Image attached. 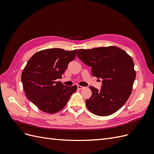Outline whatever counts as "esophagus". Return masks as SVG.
<instances>
[{
  "mask_svg": "<svg viewBox=\"0 0 154 154\" xmlns=\"http://www.w3.org/2000/svg\"><path fill=\"white\" fill-rule=\"evenodd\" d=\"M77 87H78V89H80V90L83 89V88H85L84 87H83V86H81V85H78V86H77Z\"/></svg>",
  "mask_w": 154,
  "mask_h": 154,
  "instance_id": "esophagus-1",
  "label": "esophagus"
}]
</instances>
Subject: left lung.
Masks as SVG:
<instances>
[{
    "instance_id": "left-lung-1",
    "label": "left lung",
    "mask_w": 154,
    "mask_h": 154,
    "mask_svg": "<svg viewBox=\"0 0 154 154\" xmlns=\"http://www.w3.org/2000/svg\"><path fill=\"white\" fill-rule=\"evenodd\" d=\"M77 57L92 67V73L101 78L100 90L90 86L92 96L86 106L92 114L107 116L114 114L128 100L136 78L133 60L116 46L80 49Z\"/></svg>"
}]
</instances>
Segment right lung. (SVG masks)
Here are the masks:
<instances>
[{
  "label": "right lung",
  "instance_id": "add662e5",
  "mask_svg": "<svg viewBox=\"0 0 154 154\" xmlns=\"http://www.w3.org/2000/svg\"><path fill=\"white\" fill-rule=\"evenodd\" d=\"M77 49L53 48L42 50L31 57L21 76L27 98L46 113L54 114L66 105L77 86H65L57 82L68 64L76 57Z\"/></svg>",
  "mask_w": 154,
  "mask_h": 154
}]
</instances>
